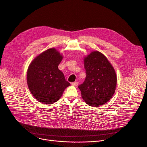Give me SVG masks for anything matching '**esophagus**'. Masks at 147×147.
<instances>
[{"mask_svg": "<svg viewBox=\"0 0 147 147\" xmlns=\"http://www.w3.org/2000/svg\"><path fill=\"white\" fill-rule=\"evenodd\" d=\"M78 84H79V83L78 82H74L71 83V85L73 86H78Z\"/></svg>", "mask_w": 147, "mask_h": 147, "instance_id": "34e87169", "label": "esophagus"}]
</instances>
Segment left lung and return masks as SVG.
Returning <instances> with one entry per match:
<instances>
[{
	"mask_svg": "<svg viewBox=\"0 0 147 147\" xmlns=\"http://www.w3.org/2000/svg\"><path fill=\"white\" fill-rule=\"evenodd\" d=\"M86 78L78 87L81 96L88 105L102 106L113 96L117 86V74L106 57L98 51L84 59Z\"/></svg>",
	"mask_w": 147,
	"mask_h": 147,
	"instance_id": "8db88e82",
	"label": "left lung"
}]
</instances>
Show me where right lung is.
I'll use <instances>...</instances> for the list:
<instances>
[{"mask_svg":"<svg viewBox=\"0 0 147 147\" xmlns=\"http://www.w3.org/2000/svg\"><path fill=\"white\" fill-rule=\"evenodd\" d=\"M62 59L60 52L53 48L36 56L29 65L27 72V86L39 102L46 105L54 103L70 86L58 68Z\"/></svg>","mask_w":147,"mask_h":147,"instance_id":"right-lung-1","label":"right lung"}]
</instances>
